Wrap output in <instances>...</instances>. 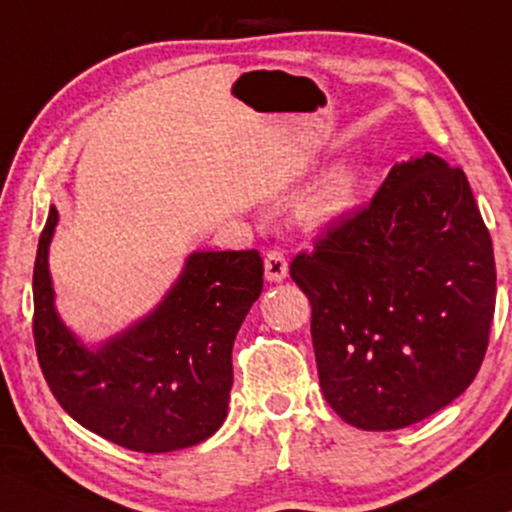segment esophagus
Masks as SVG:
<instances>
[{"mask_svg": "<svg viewBox=\"0 0 512 512\" xmlns=\"http://www.w3.org/2000/svg\"><path fill=\"white\" fill-rule=\"evenodd\" d=\"M286 275H289V261L279 249H270L265 254V277L270 282H284Z\"/></svg>", "mask_w": 512, "mask_h": 512, "instance_id": "obj_1", "label": "esophagus"}]
</instances>
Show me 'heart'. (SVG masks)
<instances>
[{
    "label": "heart",
    "mask_w": 512,
    "mask_h": 512,
    "mask_svg": "<svg viewBox=\"0 0 512 512\" xmlns=\"http://www.w3.org/2000/svg\"><path fill=\"white\" fill-rule=\"evenodd\" d=\"M361 191V172L354 163L335 165L317 186L303 198L300 212L305 221L326 223L345 214L354 205Z\"/></svg>",
    "instance_id": "b5f03b06"
}]
</instances>
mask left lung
<instances>
[{
	"mask_svg": "<svg viewBox=\"0 0 512 512\" xmlns=\"http://www.w3.org/2000/svg\"><path fill=\"white\" fill-rule=\"evenodd\" d=\"M312 305L328 405L347 424L394 431L464 394L496 305L492 237L464 170L394 165L375 198L291 261Z\"/></svg>",
	"mask_w": 512,
	"mask_h": 512,
	"instance_id": "8db88e82",
	"label": "left lung"
}]
</instances>
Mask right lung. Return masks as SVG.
Returning <instances> with one entry per match:
<instances>
[{
  "label": "right lung",
  "mask_w": 512,
  "mask_h": 512,
  "mask_svg": "<svg viewBox=\"0 0 512 512\" xmlns=\"http://www.w3.org/2000/svg\"><path fill=\"white\" fill-rule=\"evenodd\" d=\"M58 209L51 207L34 261V347L62 410L125 450L160 454L219 431L233 387V342L263 291V258L195 251L149 317L97 349L81 345L53 305L48 272Z\"/></svg>",
  "instance_id": "obj_1"
}]
</instances>
